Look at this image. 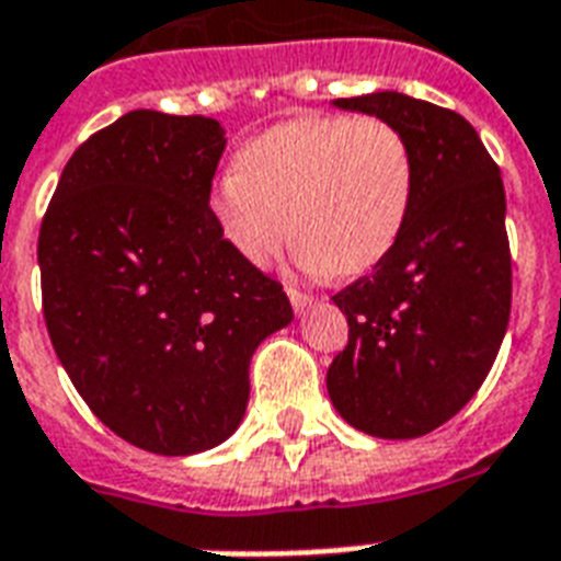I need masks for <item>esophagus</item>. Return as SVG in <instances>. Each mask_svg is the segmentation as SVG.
Masks as SVG:
<instances>
[{
	"label": "esophagus",
	"instance_id": "obj_1",
	"mask_svg": "<svg viewBox=\"0 0 561 561\" xmlns=\"http://www.w3.org/2000/svg\"><path fill=\"white\" fill-rule=\"evenodd\" d=\"M285 290H288V299H290V306H294V311H297V314L299 311H306L308 302H311V297H306V294H302L299 288H294V285H288Z\"/></svg>",
	"mask_w": 561,
	"mask_h": 561
}]
</instances>
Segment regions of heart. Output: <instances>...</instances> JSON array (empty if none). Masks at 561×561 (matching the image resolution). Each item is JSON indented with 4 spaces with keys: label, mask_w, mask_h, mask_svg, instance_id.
<instances>
[{
    "label": "heart",
    "mask_w": 561,
    "mask_h": 561,
    "mask_svg": "<svg viewBox=\"0 0 561 561\" xmlns=\"http://www.w3.org/2000/svg\"><path fill=\"white\" fill-rule=\"evenodd\" d=\"M416 188V151L399 125L325 113L253 136L215 180L209 209L250 264L273 262L294 229L306 271L360 276L396 250Z\"/></svg>",
    "instance_id": "heart-1"
}]
</instances>
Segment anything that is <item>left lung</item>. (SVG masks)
Instances as JSON below:
<instances>
[{"instance_id":"8db88e82","label":"left lung","mask_w":561,"mask_h":561,"mask_svg":"<svg viewBox=\"0 0 561 561\" xmlns=\"http://www.w3.org/2000/svg\"><path fill=\"white\" fill-rule=\"evenodd\" d=\"M334 104L399 125L416 151L419 188L396 250L332 297L350 341L325 387L352 427L410 439L466 408L504 341L513 306L504 180L454 110L401 92Z\"/></svg>"}]
</instances>
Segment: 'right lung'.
Segmentation results:
<instances>
[{
    "mask_svg": "<svg viewBox=\"0 0 561 561\" xmlns=\"http://www.w3.org/2000/svg\"><path fill=\"white\" fill-rule=\"evenodd\" d=\"M224 127L134 110L78 145L39 224L48 337L75 390L145 451L224 443L255 346L294 320L282 282L232 250L209 194Z\"/></svg>",
    "mask_w": 561,
    "mask_h": 561,
    "instance_id": "1",
    "label": "right lung"
}]
</instances>
